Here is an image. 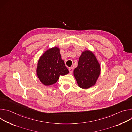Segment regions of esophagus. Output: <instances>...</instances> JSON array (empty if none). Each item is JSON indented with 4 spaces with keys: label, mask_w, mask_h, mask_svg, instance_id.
I'll return each instance as SVG.
<instances>
[{
    "label": "esophagus",
    "mask_w": 132,
    "mask_h": 132,
    "mask_svg": "<svg viewBox=\"0 0 132 132\" xmlns=\"http://www.w3.org/2000/svg\"><path fill=\"white\" fill-rule=\"evenodd\" d=\"M68 70H69V73H71L72 72V71H73V68L72 67H69V68H68Z\"/></svg>",
    "instance_id": "34e87169"
}]
</instances>
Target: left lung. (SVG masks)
<instances>
[{
    "instance_id": "left-lung-1",
    "label": "left lung",
    "mask_w": 132,
    "mask_h": 132,
    "mask_svg": "<svg viewBox=\"0 0 132 132\" xmlns=\"http://www.w3.org/2000/svg\"><path fill=\"white\" fill-rule=\"evenodd\" d=\"M101 72L100 64L94 53L89 50H84L73 70V75L78 86L87 89L95 86Z\"/></svg>"
}]
</instances>
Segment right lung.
I'll list each match as a JSON object with an SVG mask.
<instances>
[{"mask_svg": "<svg viewBox=\"0 0 132 132\" xmlns=\"http://www.w3.org/2000/svg\"><path fill=\"white\" fill-rule=\"evenodd\" d=\"M37 77L45 86L57 82L60 76L69 73L60 54V48L55 46L46 50L40 57L36 69Z\"/></svg>", "mask_w": 132, "mask_h": 132, "instance_id": "add662e5", "label": "right lung"}]
</instances>
